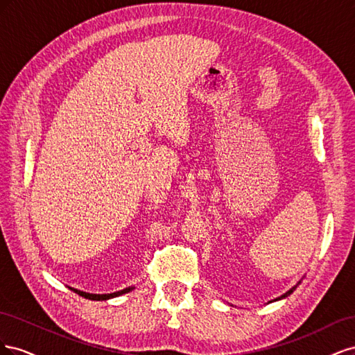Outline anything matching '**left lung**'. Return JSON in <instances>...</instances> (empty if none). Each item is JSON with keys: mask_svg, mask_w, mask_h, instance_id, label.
I'll list each match as a JSON object with an SVG mask.
<instances>
[{"mask_svg": "<svg viewBox=\"0 0 355 355\" xmlns=\"http://www.w3.org/2000/svg\"><path fill=\"white\" fill-rule=\"evenodd\" d=\"M295 288H296V286H295V287H292V288H290V290H288V292H286V293H284V295H282L280 297H277V299H274V300H280V299H284V297H287V296H288L290 293H293V290H295Z\"/></svg>", "mask_w": 355, "mask_h": 355, "instance_id": "obj_1", "label": "left lung"}]
</instances>
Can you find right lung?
Here are the masks:
<instances>
[{"label": "right lung", "mask_w": 355, "mask_h": 355, "mask_svg": "<svg viewBox=\"0 0 355 355\" xmlns=\"http://www.w3.org/2000/svg\"><path fill=\"white\" fill-rule=\"evenodd\" d=\"M72 292H75L77 295L85 297V299H90V300H106V299H111V297H116V296H121L124 293H128L130 290H133L135 287H127V288H123L120 290V292H114V293H108V295H94V293H85V292H81V290H77V288H72L69 287Z\"/></svg>", "instance_id": "add662e5"}]
</instances>
